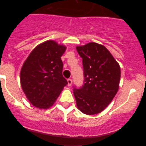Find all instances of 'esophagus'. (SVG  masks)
Masks as SVG:
<instances>
[{
	"label": "esophagus",
	"mask_w": 146,
	"mask_h": 146,
	"mask_svg": "<svg viewBox=\"0 0 146 146\" xmlns=\"http://www.w3.org/2000/svg\"><path fill=\"white\" fill-rule=\"evenodd\" d=\"M67 82H68V86H71L72 84V79H68L67 80Z\"/></svg>",
	"instance_id": "1"
}]
</instances>
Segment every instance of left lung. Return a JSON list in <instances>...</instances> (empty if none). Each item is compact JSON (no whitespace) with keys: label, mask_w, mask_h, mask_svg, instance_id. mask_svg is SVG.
Returning <instances> with one entry per match:
<instances>
[{"label":"left lung","mask_w":146,"mask_h":146,"mask_svg":"<svg viewBox=\"0 0 146 146\" xmlns=\"http://www.w3.org/2000/svg\"><path fill=\"white\" fill-rule=\"evenodd\" d=\"M82 58L84 83L74 88L77 108L86 115L103 111L112 102L119 88L121 68L106 47L95 42L78 46Z\"/></svg>","instance_id":"8db88e82"}]
</instances>
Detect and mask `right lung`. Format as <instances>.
Masks as SVG:
<instances>
[{"label":"right lung","mask_w":146,"mask_h":146,"mask_svg":"<svg viewBox=\"0 0 146 146\" xmlns=\"http://www.w3.org/2000/svg\"><path fill=\"white\" fill-rule=\"evenodd\" d=\"M66 47L52 40L40 44L24 62L20 72L23 92L36 108L48 109L56 101L64 86L60 57Z\"/></svg>","instance_id":"obj_1"}]
</instances>
